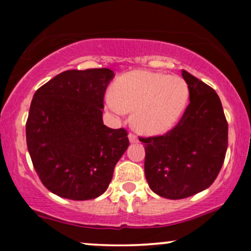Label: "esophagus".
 I'll return each mask as SVG.
<instances>
[{
	"label": "esophagus",
	"instance_id": "34e87169",
	"mask_svg": "<svg viewBox=\"0 0 251 251\" xmlns=\"http://www.w3.org/2000/svg\"><path fill=\"white\" fill-rule=\"evenodd\" d=\"M128 139L131 143H138V137L134 133H128Z\"/></svg>",
	"mask_w": 251,
	"mask_h": 251
}]
</instances>
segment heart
Listing matches in <instances>:
<instances>
[{"instance_id": "heart-1", "label": "heart", "mask_w": 251, "mask_h": 251, "mask_svg": "<svg viewBox=\"0 0 251 251\" xmlns=\"http://www.w3.org/2000/svg\"><path fill=\"white\" fill-rule=\"evenodd\" d=\"M112 91L105 98L106 107L116 116L132 111V125L148 134L171 128L183 114L190 93L181 76L152 71L128 72L118 77Z\"/></svg>"}]
</instances>
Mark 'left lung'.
Masks as SVG:
<instances>
[{
    "label": "left lung",
    "mask_w": 251,
    "mask_h": 251,
    "mask_svg": "<svg viewBox=\"0 0 251 251\" xmlns=\"http://www.w3.org/2000/svg\"><path fill=\"white\" fill-rule=\"evenodd\" d=\"M190 102L174 128L139 140L145 145V177L154 194L181 200L208 189L226 158L227 123L220 97L210 86L181 72Z\"/></svg>",
    "instance_id": "8db88e82"
}]
</instances>
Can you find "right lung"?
Masks as SVG:
<instances>
[{
    "label": "right lung",
    "mask_w": 251,
    "mask_h": 251,
    "mask_svg": "<svg viewBox=\"0 0 251 251\" xmlns=\"http://www.w3.org/2000/svg\"><path fill=\"white\" fill-rule=\"evenodd\" d=\"M113 71H66L41 86L25 123L27 146L40 180L73 201L99 197L129 145L125 128L103 125V97Z\"/></svg>",
    "instance_id": "obj_1"
}]
</instances>
